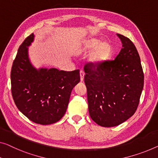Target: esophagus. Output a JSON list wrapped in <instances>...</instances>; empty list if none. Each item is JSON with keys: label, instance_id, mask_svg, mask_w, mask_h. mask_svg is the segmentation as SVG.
Returning <instances> with one entry per match:
<instances>
[{"label": "esophagus", "instance_id": "34e87169", "mask_svg": "<svg viewBox=\"0 0 158 158\" xmlns=\"http://www.w3.org/2000/svg\"><path fill=\"white\" fill-rule=\"evenodd\" d=\"M84 72L83 70H80V79L82 81L84 80Z\"/></svg>", "mask_w": 158, "mask_h": 158}]
</instances>
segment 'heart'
<instances>
[{"label": "heart", "instance_id": "b5f03b06", "mask_svg": "<svg viewBox=\"0 0 158 158\" xmlns=\"http://www.w3.org/2000/svg\"><path fill=\"white\" fill-rule=\"evenodd\" d=\"M96 47L98 48L96 49L91 56V60L94 63L100 62L106 59L110 51V47L109 43L103 42L101 44V41L97 39H92L87 42L85 49L91 50Z\"/></svg>", "mask_w": 158, "mask_h": 158}]
</instances>
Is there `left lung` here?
Returning a JSON list of instances; mask_svg holds the SVG:
<instances>
[{"instance_id": "8db88e82", "label": "left lung", "mask_w": 158, "mask_h": 158, "mask_svg": "<svg viewBox=\"0 0 158 158\" xmlns=\"http://www.w3.org/2000/svg\"><path fill=\"white\" fill-rule=\"evenodd\" d=\"M118 36L123 48L114 60L89 62L84 67L89 115L103 127L118 126L135 114L144 85L137 49L128 37Z\"/></svg>"}]
</instances>
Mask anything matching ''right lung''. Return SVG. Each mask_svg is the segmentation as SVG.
<instances>
[{
  "label": "right lung",
  "mask_w": 158,
  "mask_h": 158,
  "mask_svg": "<svg viewBox=\"0 0 158 158\" xmlns=\"http://www.w3.org/2000/svg\"><path fill=\"white\" fill-rule=\"evenodd\" d=\"M29 35L20 46L11 68V92L19 110L35 123L49 125L60 121L67 110L72 89L80 81L79 70L52 69L39 71L30 64Z\"/></svg>",
  "instance_id": "obj_1"
}]
</instances>
